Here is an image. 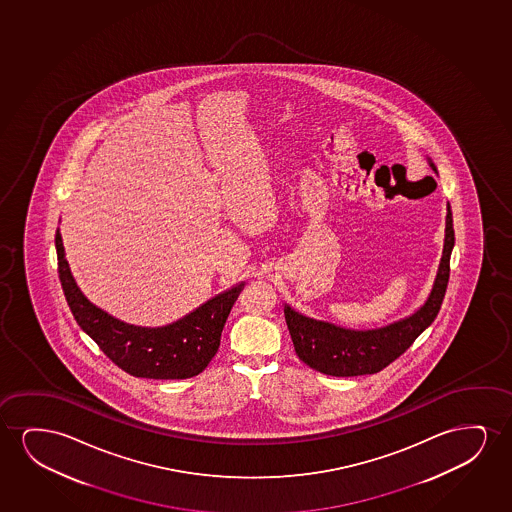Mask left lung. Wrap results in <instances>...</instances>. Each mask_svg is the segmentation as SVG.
<instances>
[{
    "label": "left lung",
    "instance_id": "8db88e82",
    "mask_svg": "<svg viewBox=\"0 0 512 512\" xmlns=\"http://www.w3.org/2000/svg\"><path fill=\"white\" fill-rule=\"evenodd\" d=\"M428 164L437 173L434 162L428 161ZM453 246L455 229L453 213L448 203L444 248L432 292L416 313L381 329H343L329 322L302 316L290 306H285V320L297 357L311 369L337 378L383 371L386 365L399 358L416 341V337L437 318L448 288L449 259Z\"/></svg>",
    "mask_w": 512,
    "mask_h": 512
}]
</instances>
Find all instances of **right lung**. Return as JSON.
<instances>
[{"instance_id":"obj_1","label":"right lung","mask_w":512,"mask_h":512,"mask_svg":"<svg viewBox=\"0 0 512 512\" xmlns=\"http://www.w3.org/2000/svg\"><path fill=\"white\" fill-rule=\"evenodd\" d=\"M57 271L71 313L106 357L136 378L187 379L206 369L220 346L232 304L245 283L218 294L182 320L148 329L120 322L87 301L64 259L61 232L56 231Z\"/></svg>"}]
</instances>
